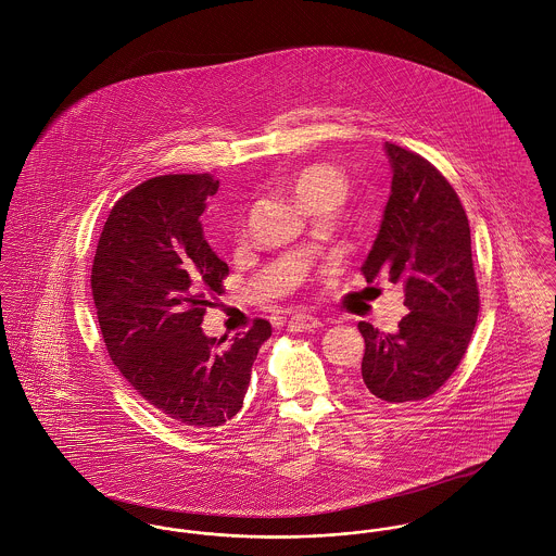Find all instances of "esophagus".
<instances>
[{"instance_id":"esophagus-1","label":"esophagus","mask_w":556,"mask_h":556,"mask_svg":"<svg viewBox=\"0 0 556 556\" xmlns=\"http://www.w3.org/2000/svg\"><path fill=\"white\" fill-rule=\"evenodd\" d=\"M317 327H320V320L313 315H306V313H298L289 318L291 331H306V329H317Z\"/></svg>"}]
</instances>
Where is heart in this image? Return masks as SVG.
<instances>
[{"label": "heart", "mask_w": 556, "mask_h": 556, "mask_svg": "<svg viewBox=\"0 0 556 556\" xmlns=\"http://www.w3.org/2000/svg\"><path fill=\"white\" fill-rule=\"evenodd\" d=\"M295 192L302 203L325 194H333L342 199L346 192V179L333 166H325V164L308 166L295 177Z\"/></svg>", "instance_id": "obj_1"}]
</instances>
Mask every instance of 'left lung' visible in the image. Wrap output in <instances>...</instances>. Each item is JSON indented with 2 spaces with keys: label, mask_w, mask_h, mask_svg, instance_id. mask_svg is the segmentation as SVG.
<instances>
[{
  "label": "left lung",
  "mask_w": 556,
  "mask_h": 556,
  "mask_svg": "<svg viewBox=\"0 0 556 556\" xmlns=\"http://www.w3.org/2000/svg\"><path fill=\"white\" fill-rule=\"evenodd\" d=\"M392 192L362 274L404 291L406 315L386 333L359 320V386L392 404L432 396L467 353L479 313L471 229L450 181L415 152L383 146Z\"/></svg>",
  "instance_id": "8db88e82"
}]
</instances>
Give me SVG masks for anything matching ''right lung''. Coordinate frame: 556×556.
<instances>
[{
    "label": "right lung",
    "instance_id": "obj_1",
    "mask_svg": "<svg viewBox=\"0 0 556 556\" xmlns=\"http://www.w3.org/2000/svg\"><path fill=\"white\" fill-rule=\"evenodd\" d=\"M212 175H162L111 210L91 265V293L106 351L143 400L184 430L233 419L271 325L223 346L203 333L212 293L229 265L203 236L201 214L218 192Z\"/></svg>",
    "mask_w": 556,
    "mask_h": 556
}]
</instances>
